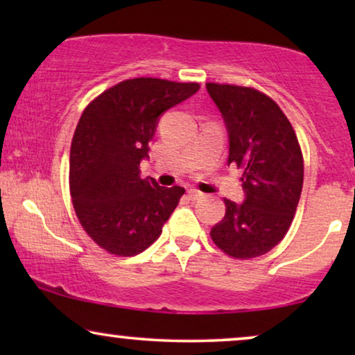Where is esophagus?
Returning a JSON list of instances; mask_svg holds the SVG:
<instances>
[{
	"mask_svg": "<svg viewBox=\"0 0 355 355\" xmlns=\"http://www.w3.org/2000/svg\"><path fill=\"white\" fill-rule=\"evenodd\" d=\"M187 193H189V198H191V200H198V198L203 197V193L198 191V189H193V187L189 189Z\"/></svg>",
	"mask_w": 355,
	"mask_h": 355,
	"instance_id": "obj_1",
	"label": "esophagus"
}]
</instances>
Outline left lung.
Returning <instances> with one entry per match:
<instances>
[{
	"mask_svg": "<svg viewBox=\"0 0 355 355\" xmlns=\"http://www.w3.org/2000/svg\"><path fill=\"white\" fill-rule=\"evenodd\" d=\"M230 139L227 164L244 168V200H226V215L211 239L234 259L270 252L288 232L299 205L304 159L297 137L270 96L249 87L207 84Z\"/></svg>",
	"mask_w": 355,
	"mask_h": 355,
	"instance_id": "left-lung-1",
	"label": "left lung"
}]
</instances>
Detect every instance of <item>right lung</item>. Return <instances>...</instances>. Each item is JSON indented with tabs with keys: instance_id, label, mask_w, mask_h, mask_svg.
<instances>
[{
	"instance_id": "1",
	"label": "right lung",
	"mask_w": 355,
	"mask_h": 355,
	"mask_svg": "<svg viewBox=\"0 0 355 355\" xmlns=\"http://www.w3.org/2000/svg\"><path fill=\"white\" fill-rule=\"evenodd\" d=\"M198 84L139 77L103 92L82 113L71 145L69 186L77 218L101 249L130 257L162 234L184 189L140 178L164 111Z\"/></svg>"
}]
</instances>
